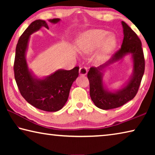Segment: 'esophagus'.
<instances>
[{
  "label": "esophagus",
  "mask_w": 155,
  "mask_h": 155,
  "mask_svg": "<svg viewBox=\"0 0 155 155\" xmlns=\"http://www.w3.org/2000/svg\"><path fill=\"white\" fill-rule=\"evenodd\" d=\"M87 73V68L85 66H83L81 67L79 69V74L80 75H86V74Z\"/></svg>",
  "instance_id": "34e87169"
}]
</instances>
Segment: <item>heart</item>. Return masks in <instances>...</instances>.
Masks as SVG:
<instances>
[{"mask_svg": "<svg viewBox=\"0 0 155 155\" xmlns=\"http://www.w3.org/2000/svg\"><path fill=\"white\" fill-rule=\"evenodd\" d=\"M108 35L109 33L103 29L86 31L80 36L77 43L78 48L83 53L89 54L101 46L98 52V57L104 59L111 53L115 46V39Z\"/></svg>", "mask_w": 155, "mask_h": 155, "instance_id": "obj_1", "label": "heart"}]
</instances>
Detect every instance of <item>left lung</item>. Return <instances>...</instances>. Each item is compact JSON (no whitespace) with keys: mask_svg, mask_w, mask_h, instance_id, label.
Here are the masks:
<instances>
[{"mask_svg":"<svg viewBox=\"0 0 155 155\" xmlns=\"http://www.w3.org/2000/svg\"><path fill=\"white\" fill-rule=\"evenodd\" d=\"M124 39L120 48L111 59L98 68L91 67L87 73L91 101L98 108L104 110L117 108L132 100L137 94L145 70V59L141 41L137 34L124 21H122ZM131 54L134 61V74L127 86L114 93L104 90L102 83L104 68Z\"/></svg>","mask_w":155,"mask_h":155,"instance_id":"obj_1","label":"left lung"}]
</instances>
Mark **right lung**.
Here are the masks:
<instances>
[{
  "mask_svg": "<svg viewBox=\"0 0 155 155\" xmlns=\"http://www.w3.org/2000/svg\"><path fill=\"white\" fill-rule=\"evenodd\" d=\"M59 20L54 18L49 21L57 23ZM41 27L48 28L46 21H33L18 40L14 64V77L21 95L28 103L43 111L54 112L61 109L67 102L71 86L78 76L79 67L70 70H59L44 79L33 77L28 70L25 52L30 35Z\"/></svg>",
  "mask_w": 155,
  "mask_h": 155,
  "instance_id": "1",
  "label": "right lung"
}]
</instances>
